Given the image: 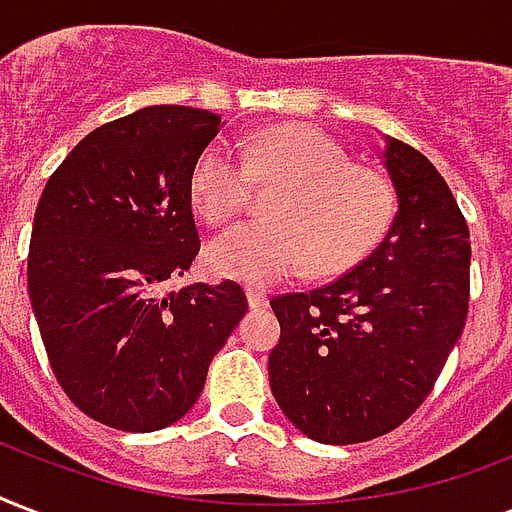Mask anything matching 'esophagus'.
Returning a JSON list of instances; mask_svg holds the SVG:
<instances>
[{
  "instance_id": "esophagus-1",
  "label": "esophagus",
  "mask_w": 512,
  "mask_h": 512,
  "mask_svg": "<svg viewBox=\"0 0 512 512\" xmlns=\"http://www.w3.org/2000/svg\"><path fill=\"white\" fill-rule=\"evenodd\" d=\"M247 303L249 308H265L268 306V295L257 290H247Z\"/></svg>"
}]
</instances>
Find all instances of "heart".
Returning <instances> with one entry per match:
<instances>
[{"mask_svg": "<svg viewBox=\"0 0 512 512\" xmlns=\"http://www.w3.org/2000/svg\"><path fill=\"white\" fill-rule=\"evenodd\" d=\"M206 144L190 171V201L204 220L222 225L244 209L257 179L287 182L271 222H244L206 247L214 276L268 287L311 260L317 273L360 263L384 236L395 212L389 179L317 128H268L255 139Z\"/></svg>", "mask_w": 512, "mask_h": 512, "instance_id": "b5f03b06", "label": "heart"}]
</instances>
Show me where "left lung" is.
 <instances>
[{"mask_svg":"<svg viewBox=\"0 0 512 512\" xmlns=\"http://www.w3.org/2000/svg\"><path fill=\"white\" fill-rule=\"evenodd\" d=\"M397 195L386 236L341 279L271 300L268 357L284 416L327 446L365 443L419 408L459 341L470 303V230L438 169L384 136Z\"/></svg>","mask_w":512,"mask_h":512,"instance_id":"8db88e82","label":"left lung"}]
</instances>
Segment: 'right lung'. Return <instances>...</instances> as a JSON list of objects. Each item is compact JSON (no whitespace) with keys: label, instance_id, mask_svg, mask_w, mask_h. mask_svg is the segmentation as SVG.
<instances>
[{"label":"right lung","instance_id":"add662e5","mask_svg":"<svg viewBox=\"0 0 512 512\" xmlns=\"http://www.w3.org/2000/svg\"><path fill=\"white\" fill-rule=\"evenodd\" d=\"M220 126L209 109L144 107L85 136L39 198L29 298L42 343L69 400L112 429L182 419L247 314L236 282L161 295L201 249L190 171Z\"/></svg>","mask_w":512,"mask_h":512}]
</instances>
